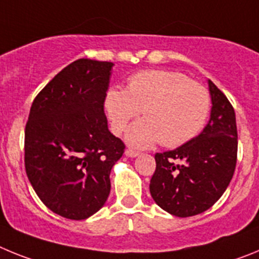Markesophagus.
<instances>
[{
	"instance_id": "1",
	"label": "esophagus",
	"mask_w": 259,
	"mask_h": 259,
	"mask_svg": "<svg viewBox=\"0 0 259 259\" xmlns=\"http://www.w3.org/2000/svg\"><path fill=\"white\" fill-rule=\"evenodd\" d=\"M125 155H127V157H131V158H134V157H137V155L140 154V153L139 152H136V150H134V149H127L125 150V153H124Z\"/></svg>"
}]
</instances>
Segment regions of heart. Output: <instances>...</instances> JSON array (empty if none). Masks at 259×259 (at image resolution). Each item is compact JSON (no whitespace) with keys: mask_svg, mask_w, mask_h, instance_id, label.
Returning <instances> with one entry per match:
<instances>
[{"mask_svg":"<svg viewBox=\"0 0 259 259\" xmlns=\"http://www.w3.org/2000/svg\"><path fill=\"white\" fill-rule=\"evenodd\" d=\"M105 111L115 134L141 114L145 119L128 128L127 141L136 148L159 143L175 148L201 134L211 109L206 87L176 71L146 70L130 76L127 91L111 87L105 95Z\"/></svg>","mask_w":259,"mask_h":259,"instance_id":"heart-1","label":"heart"}]
</instances>
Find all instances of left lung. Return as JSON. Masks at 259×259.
I'll use <instances>...</instances> for the list:
<instances>
[{
    "mask_svg": "<svg viewBox=\"0 0 259 259\" xmlns=\"http://www.w3.org/2000/svg\"><path fill=\"white\" fill-rule=\"evenodd\" d=\"M207 83L212 106L206 127L184 145L154 155L150 194L158 206L180 218L210 209L227 189L236 168L235 110L211 80Z\"/></svg>",
    "mask_w": 259,
    "mask_h": 259,
    "instance_id": "left-lung-1",
    "label": "left lung"
}]
</instances>
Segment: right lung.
I'll list each match as a JSON object with an SVG mask.
<instances>
[{"label": "right lung", "mask_w": 259, "mask_h": 259, "mask_svg": "<svg viewBox=\"0 0 259 259\" xmlns=\"http://www.w3.org/2000/svg\"><path fill=\"white\" fill-rule=\"evenodd\" d=\"M111 62L81 58L41 89L24 131V166L45 206L81 221L109 197L110 171L125 145L107 128L104 100Z\"/></svg>", "instance_id": "right-lung-1"}]
</instances>
